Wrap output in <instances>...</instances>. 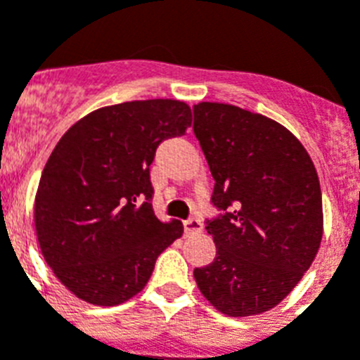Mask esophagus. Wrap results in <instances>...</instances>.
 <instances>
[{"mask_svg": "<svg viewBox=\"0 0 360 360\" xmlns=\"http://www.w3.org/2000/svg\"><path fill=\"white\" fill-rule=\"evenodd\" d=\"M184 231H186V236L198 233V231H202V222L198 221L197 217H191V219L184 221Z\"/></svg>", "mask_w": 360, "mask_h": 360, "instance_id": "34e87169", "label": "esophagus"}]
</instances>
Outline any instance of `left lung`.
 <instances>
[{"mask_svg":"<svg viewBox=\"0 0 360 360\" xmlns=\"http://www.w3.org/2000/svg\"><path fill=\"white\" fill-rule=\"evenodd\" d=\"M193 114L221 212L206 219L215 259L195 269V280L228 316L265 313L296 287L320 248L319 174L304 145L265 115L222 103H198Z\"/></svg>","mask_w":360,"mask_h":360,"instance_id":"1","label":"left lung"}]
</instances>
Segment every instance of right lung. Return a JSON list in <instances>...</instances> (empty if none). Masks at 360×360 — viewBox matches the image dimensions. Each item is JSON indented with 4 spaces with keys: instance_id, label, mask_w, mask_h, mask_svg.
Listing matches in <instances>:
<instances>
[{
    "instance_id": "obj_1",
    "label": "right lung",
    "mask_w": 360,
    "mask_h": 360,
    "mask_svg": "<svg viewBox=\"0 0 360 360\" xmlns=\"http://www.w3.org/2000/svg\"><path fill=\"white\" fill-rule=\"evenodd\" d=\"M189 124L182 101H132L95 110L56 143L38 186L34 224L44 259L77 298L130 300L184 233L180 221L154 215L148 171L158 145Z\"/></svg>"
}]
</instances>
